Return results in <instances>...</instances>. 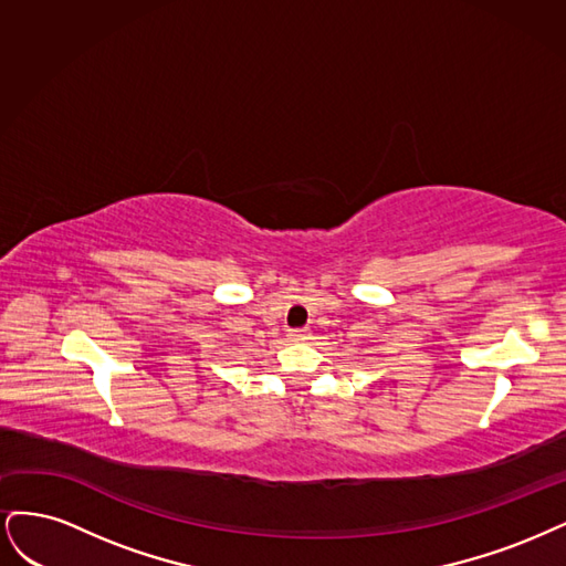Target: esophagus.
I'll return each instance as SVG.
<instances>
[{
  "mask_svg": "<svg viewBox=\"0 0 566 566\" xmlns=\"http://www.w3.org/2000/svg\"><path fill=\"white\" fill-rule=\"evenodd\" d=\"M289 338H291V340H307V338H310V332H307V329H291V332H289Z\"/></svg>",
  "mask_w": 566,
  "mask_h": 566,
  "instance_id": "34e87169",
  "label": "esophagus"
}]
</instances>
